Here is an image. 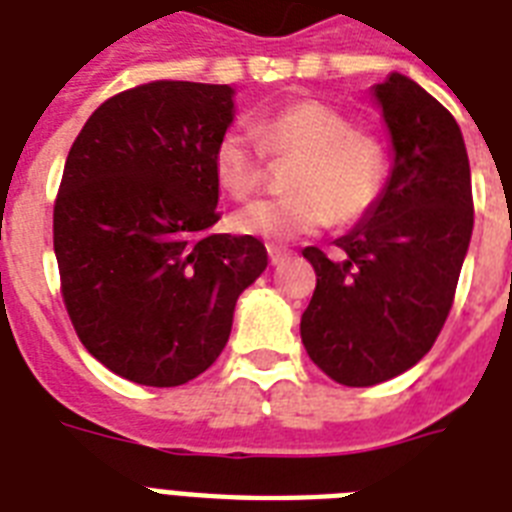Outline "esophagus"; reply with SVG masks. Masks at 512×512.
Returning a JSON list of instances; mask_svg holds the SVG:
<instances>
[{"label":"esophagus","mask_w":512,"mask_h":512,"mask_svg":"<svg viewBox=\"0 0 512 512\" xmlns=\"http://www.w3.org/2000/svg\"><path fill=\"white\" fill-rule=\"evenodd\" d=\"M289 257L287 249H281V247H268V260H271V265H281L284 260Z\"/></svg>","instance_id":"34e87169"}]
</instances>
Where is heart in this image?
I'll return each instance as SVG.
<instances>
[{
    "label": "heart",
    "mask_w": 512,
    "mask_h": 512,
    "mask_svg": "<svg viewBox=\"0 0 512 512\" xmlns=\"http://www.w3.org/2000/svg\"><path fill=\"white\" fill-rule=\"evenodd\" d=\"M225 130L212 151L217 183L233 199H247L265 175V151L295 159L287 199H260L231 215V228L244 236L284 244L321 231L335 217L350 223L366 215L382 191L385 162L369 135L350 130L348 116L321 100H292L252 124ZM261 143L257 144L256 140Z\"/></svg>",
    "instance_id": "heart-1"
}]
</instances>
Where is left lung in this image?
Segmentation results:
<instances>
[{
  "mask_svg": "<svg viewBox=\"0 0 512 512\" xmlns=\"http://www.w3.org/2000/svg\"><path fill=\"white\" fill-rule=\"evenodd\" d=\"M372 98L390 135V172L374 207L303 257L316 292L300 337L321 372L366 388L412 369L436 342L473 233L470 162L460 124L409 76L388 74Z\"/></svg>",
  "mask_w": 512,
  "mask_h": 512,
  "instance_id": "left-lung-1",
  "label": "left lung"
}]
</instances>
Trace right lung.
<instances>
[{
	"label": "right lung",
	"instance_id": "1",
	"mask_svg": "<svg viewBox=\"0 0 512 512\" xmlns=\"http://www.w3.org/2000/svg\"><path fill=\"white\" fill-rule=\"evenodd\" d=\"M228 84L151 82L106 100L74 140L52 233L84 348L124 380L175 388L223 353L236 300L265 271L255 236L209 233Z\"/></svg>",
	"mask_w": 512,
	"mask_h": 512
}]
</instances>
